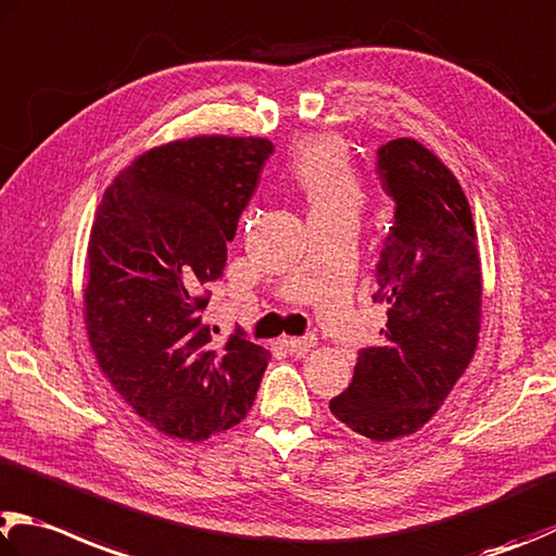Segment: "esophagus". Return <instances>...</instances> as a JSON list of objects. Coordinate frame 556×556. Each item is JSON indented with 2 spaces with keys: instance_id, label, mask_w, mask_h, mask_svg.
<instances>
[{
  "instance_id": "1",
  "label": "esophagus",
  "mask_w": 556,
  "mask_h": 556,
  "mask_svg": "<svg viewBox=\"0 0 556 556\" xmlns=\"http://www.w3.org/2000/svg\"><path fill=\"white\" fill-rule=\"evenodd\" d=\"M281 345H285L289 352H294V355H306L311 348H316V338H313V336L285 338V340H281Z\"/></svg>"
}]
</instances>
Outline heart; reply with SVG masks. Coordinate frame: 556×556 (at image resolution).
Instances as JSON below:
<instances>
[{"mask_svg": "<svg viewBox=\"0 0 556 556\" xmlns=\"http://www.w3.org/2000/svg\"><path fill=\"white\" fill-rule=\"evenodd\" d=\"M287 173L291 185L311 208L313 216H355L359 214L365 189L352 167L348 148L332 136L301 138L289 155Z\"/></svg>", "mask_w": 556, "mask_h": 556, "instance_id": "b5f03b06", "label": "heart"}]
</instances>
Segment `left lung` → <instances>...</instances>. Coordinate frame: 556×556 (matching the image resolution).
<instances>
[{"label": "left lung", "instance_id": "8db88e82", "mask_svg": "<svg viewBox=\"0 0 556 556\" xmlns=\"http://www.w3.org/2000/svg\"><path fill=\"white\" fill-rule=\"evenodd\" d=\"M393 199L377 265L375 301L387 304L381 342L359 350L350 387L330 413L377 442L408 438L435 416L469 367L481 330V260L457 177L413 138L377 153Z\"/></svg>", "mask_w": 556, "mask_h": 556}]
</instances>
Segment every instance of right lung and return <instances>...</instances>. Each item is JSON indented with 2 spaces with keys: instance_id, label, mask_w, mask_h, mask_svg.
<instances>
[{
  "instance_id": "add662e5",
  "label": "right lung",
  "mask_w": 556,
  "mask_h": 556,
  "mask_svg": "<svg viewBox=\"0 0 556 556\" xmlns=\"http://www.w3.org/2000/svg\"><path fill=\"white\" fill-rule=\"evenodd\" d=\"M275 146L197 136L148 150L106 187L87 248L85 328L111 387L169 438L238 426L269 352L233 332L211 342L206 285Z\"/></svg>"
}]
</instances>
